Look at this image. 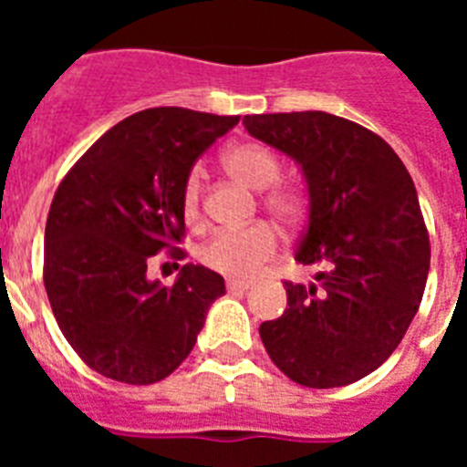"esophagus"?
Returning <instances> with one entry per match:
<instances>
[{
    "mask_svg": "<svg viewBox=\"0 0 467 467\" xmlns=\"http://www.w3.org/2000/svg\"><path fill=\"white\" fill-rule=\"evenodd\" d=\"M250 287H253V283H250V280H236V278L226 280V290L229 292H247Z\"/></svg>",
    "mask_w": 467,
    "mask_h": 467,
    "instance_id": "1",
    "label": "esophagus"
}]
</instances>
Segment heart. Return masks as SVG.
I'll return each instance as SVG.
<instances>
[{
	"label": "heart",
	"instance_id": "obj_1",
	"mask_svg": "<svg viewBox=\"0 0 467 467\" xmlns=\"http://www.w3.org/2000/svg\"><path fill=\"white\" fill-rule=\"evenodd\" d=\"M224 166L243 184L254 192L274 187L280 177V166L275 156L259 144H234L224 151ZM271 213L283 222L295 220L299 213V201L290 192H274L266 198ZM182 213L187 224L196 226L201 222V172L192 171L184 180ZM278 250V236L274 226L257 222L245 229L217 231L203 247L201 262L208 269L229 278H253L264 264Z\"/></svg>",
	"mask_w": 467,
	"mask_h": 467
}]
</instances>
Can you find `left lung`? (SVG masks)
<instances>
[{
    "label": "left lung",
    "mask_w": 467,
    "mask_h": 467,
    "mask_svg": "<svg viewBox=\"0 0 467 467\" xmlns=\"http://www.w3.org/2000/svg\"><path fill=\"white\" fill-rule=\"evenodd\" d=\"M243 126L299 166L308 224L295 259L323 269L285 283L287 308L259 327L264 348L299 386H348L390 358L426 290L431 243L411 175L386 140L327 111Z\"/></svg>",
    "instance_id": "1"
}]
</instances>
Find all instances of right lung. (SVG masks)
<instances>
[{"label": "right lung", "mask_w": 467, "mask_h": 467, "mask_svg": "<svg viewBox=\"0 0 467 467\" xmlns=\"http://www.w3.org/2000/svg\"><path fill=\"white\" fill-rule=\"evenodd\" d=\"M238 117L154 107L111 126L67 172L48 210L44 285L57 327L98 374L166 379L192 353L224 278L184 264L172 287L147 264L184 234L182 189Z\"/></svg>", "instance_id": "right-lung-1"}]
</instances>
